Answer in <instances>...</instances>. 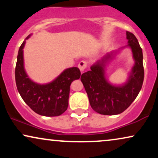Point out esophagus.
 <instances>
[{"instance_id":"esophagus-1","label":"esophagus","mask_w":158,"mask_h":158,"mask_svg":"<svg viewBox=\"0 0 158 158\" xmlns=\"http://www.w3.org/2000/svg\"><path fill=\"white\" fill-rule=\"evenodd\" d=\"M87 66H88V62L85 61H81L79 63V64H78V67H79V70H80L81 71L85 70V69H86Z\"/></svg>"}]
</instances>
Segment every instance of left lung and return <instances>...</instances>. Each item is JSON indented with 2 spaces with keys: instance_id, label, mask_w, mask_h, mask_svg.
<instances>
[{
  "instance_id": "obj_1",
  "label": "left lung",
  "mask_w": 158,
  "mask_h": 158,
  "mask_svg": "<svg viewBox=\"0 0 158 158\" xmlns=\"http://www.w3.org/2000/svg\"><path fill=\"white\" fill-rule=\"evenodd\" d=\"M126 38L133 52L135 64L126 84L113 86L106 79L104 63L109 59V55L103 58L102 61H97L91 66L90 70L81 76L90 106L96 112L103 115L123 113L134 102L142 88L144 79L142 48L133 33L127 31Z\"/></svg>"
}]
</instances>
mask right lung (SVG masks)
Returning <instances> with one entry per match:
<instances>
[{"instance_id":"add662e5","label":"right lung","mask_w":158,"mask_h":158,"mask_svg":"<svg viewBox=\"0 0 158 158\" xmlns=\"http://www.w3.org/2000/svg\"><path fill=\"white\" fill-rule=\"evenodd\" d=\"M29 37L30 35L26 39ZM24 44L23 41L20 47L15 66V82L20 95L27 106L38 114L46 117L61 115L68 107L70 84L80 78V70L78 68H68L49 84H36L29 79L23 68Z\"/></svg>"}]
</instances>
